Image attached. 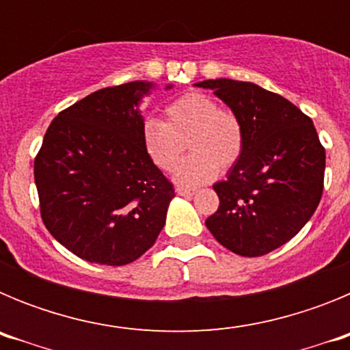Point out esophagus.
Here are the masks:
<instances>
[{"label": "esophagus", "instance_id": "obj_1", "mask_svg": "<svg viewBox=\"0 0 350 350\" xmlns=\"http://www.w3.org/2000/svg\"><path fill=\"white\" fill-rule=\"evenodd\" d=\"M175 193H177L178 196H193V194L196 193V189H191V187H182V185H178L177 189H175Z\"/></svg>", "mask_w": 350, "mask_h": 350}]
</instances>
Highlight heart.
<instances>
[{
	"instance_id": "heart-1",
	"label": "heart",
	"mask_w": 350,
	"mask_h": 350,
	"mask_svg": "<svg viewBox=\"0 0 350 350\" xmlns=\"http://www.w3.org/2000/svg\"><path fill=\"white\" fill-rule=\"evenodd\" d=\"M185 140V157L175 170V180L185 185L205 184L217 177L219 166L230 168L243 148V129L233 112L219 108L212 96L187 92L166 108V122L145 119L142 147L152 165L170 172L180 157L178 138Z\"/></svg>"
}]
</instances>
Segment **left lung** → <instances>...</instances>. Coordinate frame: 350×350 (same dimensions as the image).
Instances as JSON below:
<instances>
[{
	"label": "left lung",
	"instance_id": "1",
	"mask_svg": "<svg viewBox=\"0 0 350 350\" xmlns=\"http://www.w3.org/2000/svg\"><path fill=\"white\" fill-rule=\"evenodd\" d=\"M243 129L242 154L213 184L217 212L205 221L221 245L245 258L279 249L314 215L323 196L326 152L310 117L252 82L203 80Z\"/></svg>",
	"mask_w": 350,
	"mask_h": 350
}]
</instances>
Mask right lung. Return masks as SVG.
<instances>
[{
    "label": "right lung",
    "mask_w": 350,
    "mask_h": 350,
    "mask_svg": "<svg viewBox=\"0 0 350 350\" xmlns=\"http://www.w3.org/2000/svg\"><path fill=\"white\" fill-rule=\"evenodd\" d=\"M154 88L135 80L100 89L63 110L43 137L35 159L43 224L89 262H133L165 226L175 191L140 137V103Z\"/></svg>",
    "instance_id": "1"
}]
</instances>
